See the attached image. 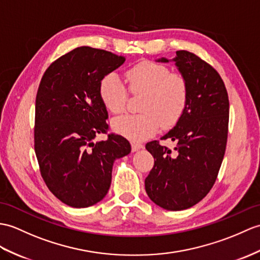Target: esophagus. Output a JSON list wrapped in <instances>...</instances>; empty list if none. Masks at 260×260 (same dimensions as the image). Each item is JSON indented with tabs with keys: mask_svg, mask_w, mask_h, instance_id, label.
<instances>
[{
	"mask_svg": "<svg viewBox=\"0 0 260 260\" xmlns=\"http://www.w3.org/2000/svg\"><path fill=\"white\" fill-rule=\"evenodd\" d=\"M144 146L142 143H138V142H133L132 143V152H137V150L142 149Z\"/></svg>",
	"mask_w": 260,
	"mask_h": 260,
	"instance_id": "obj_1",
	"label": "esophagus"
}]
</instances>
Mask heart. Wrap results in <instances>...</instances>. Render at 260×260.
Returning <instances> with one entry per match:
<instances>
[{"mask_svg": "<svg viewBox=\"0 0 260 260\" xmlns=\"http://www.w3.org/2000/svg\"><path fill=\"white\" fill-rule=\"evenodd\" d=\"M125 80L133 95L144 94L137 115L113 119L112 127L129 140L141 141L153 136L160 127L173 126L183 115L188 101V84L183 74L171 73L166 66L144 61L126 72ZM100 96L112 114L123 113L127 90L116 73L107 74L100 84Z\"/></svg>", "mask_w": 260, "mask_h": 260, "instance_id": "obj_1", "label": "heart"}]
</instances>
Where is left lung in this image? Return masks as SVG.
Returning a JSON list of instances; mask_svg holds the SVG:
<instances>
[{"label": "left lung", "mask_w": 260, "mask_h": 260, "mask_svg": "<svg viewBox=\"0 0 260 260\" xmlns=\"http://www.w3.org/2000/svg\"><path fill=\"white\" fill-rule=\"evenodd\" d=\"M172 61L188 84V101L176 125L160 138L176 143L175 152L157 141L146 144L154 167L145 189L159 207L183 210L201 202L215 184L226 149L229 101L217 71L195 54L177 51Z\"/></svg>", "instance_id": "1"}]
</instances>
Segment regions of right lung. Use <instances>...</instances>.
Wrapping results in <instances>:
<instances>
[{
    "instance_id": "add662e5",
    "label": "right lung",
    "mask_w": 260,
    "mask_h": 260,
    "mask_svg": "<svg viewBox=\"0 0 260 260\" xmlns=\"http://www.w3.org/2000/svg\"><path fill=\"white\" fill-rule=\"evenodd\" d=\"M125 59L99 48L76 47L48 66L41 80L35 154L48 189L71 207L101 202L110 189L114 161L131 153V144L119 135L94 142L108 128L101 81Z\"/></svg>"
}]
</instances>
